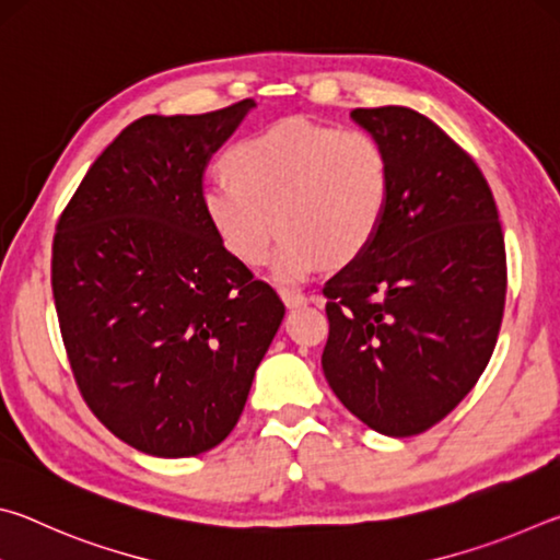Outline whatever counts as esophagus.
<instances>
[{"label":"esophagus","mask_w":560,"mask_h":560,"mask_svg":"<svg viewBox=\"0 0 560 560\" xmlns=\"http://www.w3.org/2000/svg\"><path fill=\"white\" fill-rule=\"evenodd\" d=\"M281 301L287 303L289 308H299V306H306V303L314 301V299L303 296V293H296V291H281Z\"/></svg>","instance_id":"34e87169"}]
</instances>
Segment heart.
Returning <instances> with one entry per match:
<instances>
[{
    "mask_svg": "<svg viewBox=\"0 0 560 560\" xmlns=\"http://www.w3.org/2000/svg\"><path fill=\"white\" fill-rule=\"evenodd\" d=\"M226 175L202 187V212L217 240L246 267L269 259L271 279L296 287L328 261L363 257L381 234L393 170L381 140L358 128L283 120L234 143Z\"/></svg>",
    "mask_w": 560,
    "mask_h": 560,
    "instance_id": "obj_1",
    "label": "heart"
}]
</instances>
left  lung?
Instances as JSON below:
<instances>
[{"label":"left lung","mask_w":560,"mask_h":560,"mask_svg":"<svg viewBox=\"0 0 560 560\" xmlns=\"http://www.w3.org/2000/svg\"><path fill=\"white\" fill-rule=\"evenodd\" d=\"M393 170L385 224L324 287L330 390L368 428L412 438L485 373L504 316L506 252L477 163L422 113L355 108Z\"/></svg>","instance_id":"left-lung-1"}]
</instances>
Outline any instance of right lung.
<instances>
[{
  "label": "right lung",
  "instance_id": "obj_1",
  "mask_svg": "<svg viewBox=\"0 0 560 560\" xmlns=\"http://www.w3.org/2000/svg\"><path fill=\"white\" fill-rule=\"evenodd\" d=\"M252 108L130 122L56 224L51 287L75 383L153 457H195L234 430L287 314L202 212L207 163Z\"/></svg>",
  "mask_w": 560,
  "mask_h": 560
}]
</instances>
